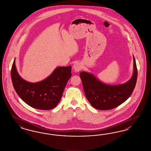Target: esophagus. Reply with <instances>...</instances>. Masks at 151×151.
Instances as JSON below:
<instances>
[{"instance_id":"esophagus-1","label":"esophagus","mask_w":151,"mask_h":151,"mask_svg":"<svg viewBox=\"0 0 151 151\" xmlns=\"http://www.w3.org/2000/svg\"><path fill=\"white\" fill-rule=\"evenodd\" d=\"M82 68H83L82 65H81V63H75V64L73 65V70H74L76 72L80 71L82 69Z\"/></svg>"}]
</instances>
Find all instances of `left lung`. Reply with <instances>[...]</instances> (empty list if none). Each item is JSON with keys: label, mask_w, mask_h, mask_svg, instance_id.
Masks as SVG:
<instances>
[{"label": "left lung", "mask_w": 151, "mask_h": 151, "mask_svg": "<svg viewBox=\"0 0 151 151\" xmlns=\"http://www.w3.org/2000/svg\"><path fill=\"white\" fill-rule=\"evenodd\" d=\"M134 68L132 77L127 83L119 85H109L99 80L91 73H80L85 97L95 109L109 110L114 109L125 102L135 88L138 71L133 56Z\"/></svg>", "instance_id": "1"}]
</instances>
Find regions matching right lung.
I'll use <instances>...</instances> for the list:
<instances>
[{
  "mask_svg": "<svg viewBox=\"0 0 151 151\" xmlns=\"http://www.w3.org/2000/svg\"><path fill=\"white\" fill-rule=\"evenodd\" d=\"M71 75V66L57 67L48 78L34 83L19 76L15 59L11 69L12 84L18 96L31 107L42 110L57 106Z\"/></svg>",
  "mask_w": 151,
  "mask_h": 151,
  "instance_id": "obj_1",
  "label": "right lung"
}]
</instances>
